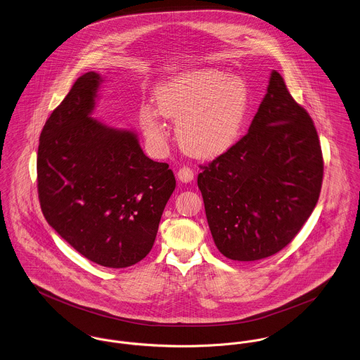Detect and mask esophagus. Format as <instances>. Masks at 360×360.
I'll return each mask as SVG.
<instances>
[{
    "label": "esophagus",
    "mask_w": 360,
    "mask_h": 360,
    "mask_svg": "<svg viewBox=\"0 0 360 360\" xmlns=\"http://www.w3.org/2000/svg\"><path fill=\"white\" fill-rule=\"evenodd\" d=\"M177 177H179V180H180L181 183H190V181H193V179H194V172H193V169H190L188 166H183V167L179 169Z\"/></svg>",
    "instance_id": "obj_1"
}]
</instances>
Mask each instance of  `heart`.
Masks as SVG:
<instances>
[{"instance_id":"obj_1","label":"heart","mask_w":360,"mask_h":360,"mask_svg":"<svg viewBox=\"0 0 360 360\" xmlns=\"http://www.w3.org/2000/svg\"><path fill=\"white\" fill-rule=\"evenodd\" d=\"M158 108L140 110L146 136L160 147L166 141V117L177 120L180 146L197 158L227 153L240 140L251 110V90L240 77L216 68L184 72L163 82L156 90Z\"/></svg>"}]
</instances>
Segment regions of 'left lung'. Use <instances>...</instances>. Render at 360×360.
<instances>
[{
  "instance_id": "left-lung-1",
  "label": "left lung",
  "mask_w": 360,
  "mask_h": 360,
  "mask_svg": "<svg viewBox=\"0 0 360 360\" xmlns=\"http://www.w3.org/2000/svg\"><path fill=\"white\" fill-rule=\"evenodd\" d=\"M201 169L207 224L224 257H271L298 234L320 195L323 155L311 117L278 72L248 133Z\"/></svg>"
}]
</instances>
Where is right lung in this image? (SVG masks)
I'll return each mask as SVG.
<instances>
[{
	"label": "right lung",
	"mask_w": 360,
	"mask_h": 360,
	"mask_svg": "<svg viewBox=\"0 0 360 360\" xmlns=\"http://www.w3.org/2000/svg\"><path fill=\"white\" fill-rule=\"evenodd\" d=\"M103 79L80 76L40 134L37 190L43 214L79 254L122 269L147 257L176 187L167 163L143 153L130 130L91 117Z\"/></svg>",
	"instance_id": "right-lung-1"
}]
</instances>
